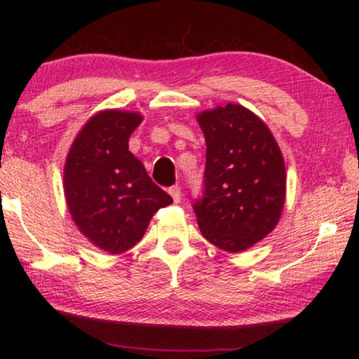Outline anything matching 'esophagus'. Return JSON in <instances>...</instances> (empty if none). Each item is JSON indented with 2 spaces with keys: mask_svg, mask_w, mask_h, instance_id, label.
<instances>
[{
  "mask_svg": "<svg viewBox=\"0 0 359 359\" xmlns=\"http://www.w3.org/2000/svg\"><path fill=\"white\" fill-rule=\"evenodd\" d=\"M168 193H170L171 198H173L175 203L178 204L180 201H181V189H180V186H171V188L168 189Z\"/></svg>",
  "mask_w": 359,
  "mask_h": 359,
  "instance_id": "esophagus-1",
  "label": "esophagus"
}]
</instances>
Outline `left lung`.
<instances>
[{
  "label": "left lung",
  "mask_w": 359,
  "mask_h": 359,
  "mask_svg": "<svg viewBox=\"0 0 359 359\" xmlns=\"http://www.w3.org/2000/svg\"><path fill=\"white\" fill-rule=\"evenodd\" d=\"M205 139L203 198L193 209L205 240L243 252L276 227L286 198V168L271 130L240 104L198 114Z\"/></svg>",
  "instance_id": "1"
}]
</instances>
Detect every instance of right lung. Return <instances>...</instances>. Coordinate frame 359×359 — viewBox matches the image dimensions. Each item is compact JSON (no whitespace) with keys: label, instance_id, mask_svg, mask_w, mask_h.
<instances>
[{"label":"right lung","instance_id":"1","mask_svg":"<svg viewBox=\"0 0 359 359\" xmlns=\"http://www.w3.org/2000/svg\"><path fill=\"white\" fill-rule=\"evenodd\" d=\"M139 112L107 109L78 132L63 168L72 219L97 248L124 253L144 237L150 219L173 203L129 150Z\"/></svg>","mask_w":359,"mask_h":359}]
</instances>
